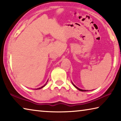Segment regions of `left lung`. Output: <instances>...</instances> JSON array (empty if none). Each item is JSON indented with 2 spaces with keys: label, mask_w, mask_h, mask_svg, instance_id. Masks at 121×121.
Wrapping results in <instances>:
<instances>
[{
  "label": "left lung",
  "mask_w": 121,
  "mask_h": 121,
  "mask_svg": "<svg viewBox=\"0 0 121 121\" xmlns=\"http://www.w3.org/2000/svg\"><path fill=\"white\" fill-rule=\"evenodd\" d=\"M73 85H74V86L76 87V88H77V89H78V90H79V91H86V90H82V89H79V88H78L77 86H76L74 85V84H73Z\"/></svg>",
  "instance_id": "left-lung-1"
}]
</instances>
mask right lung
Segmentation results:
<instances>
[{
	"label": "right lung",
	"mask_w": 121,
	"mask_h": 121,
	"mask_svg": "<svg viewBox=\"0 0 121 121\" xmlns=\"http://www.w3.org/2000/svg\"><path fill=\"white\" fill-rule=\"evenodd\" d=\"M45 85H44V86H42V87H40V88H39V89H42V87H44V86H45Z\"/></svg>",
	"instance_id": "obj_1"
}]
</instances>
